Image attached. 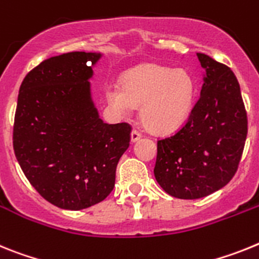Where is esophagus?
Listing matches in <instances>:
<instances>
[{
    "label": "esophagus",
    "mask_w": 259,
    "mask_h": 259,
    "mask_svg": "<svg viewBox=\"0 0 259 259\" xmlns=\"http://www.w3.org/2000/svg\"><path fill=\"white\" fill-rule=\"evenodd\" d=\"M139 139H141V134L137 130H133L132 134H130V141H132V143L138 142Z\"/></svg>",
    "instance_id": "34e87169"
}]
</instances>
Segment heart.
<instances>
[{
	"label": "heart",
	"mask_w": 259,
	"mask_h": 259,
	"mask_svg": "<svg viewBox=\"0 0 259 259\" xmlns=\"http://www.w3.org/2000/svg\"><path fill=\"white\" fill-rule=\"evenodd\" d=\"M195 86L183 69L159 65L137 66L123 74L121 84L107 83L108 105L120 117H129L141 105V118L156 133H170L184 123L192 111Z\"/></svg>",
	"instance_id": "1"
}]
</instances>
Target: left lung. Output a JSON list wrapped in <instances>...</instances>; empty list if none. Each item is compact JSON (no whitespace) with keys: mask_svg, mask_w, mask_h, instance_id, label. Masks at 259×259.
Masks as SVG:
<instances>
[{"mask_svg":"<svg viewBox=\"0 0 259 259\" xmlns=\"http://www.w3.org/2000/svg\"><path fill=\"white\" fill-rule=\"evenodd\" d=\"M203 67L199 100L188 122L172 137L157 141L154 175L172 197L198 199L224 188L241 159L248 118L233 71L197 53Z\"/></svg>","mask_w":259,"mask_h":259,"instance_id":"left-lung-1","label":"left lung"}]
</instances>
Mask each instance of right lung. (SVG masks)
I'll list each match as a JSON object with an SVG mask.
<instances>
[{
    "label": "right lung",
    "mask_w": 259,
    "mask_h": 259,
    "mask_svg": "<svg viewBox=\"0 0 259 259\" xmlns=\"http://www.w3.org/2000/svg\"><path fill=\"white\" fill-rule=\"evenodd\" d=\"M100 52L51 57L19 89L13 145L31 185L52 204L83 210L113 190L116 168L130 142L127 123H105L90 80Z\"/></svg>",
    "instance_id": "right-lung-1"
}]
</instances>
